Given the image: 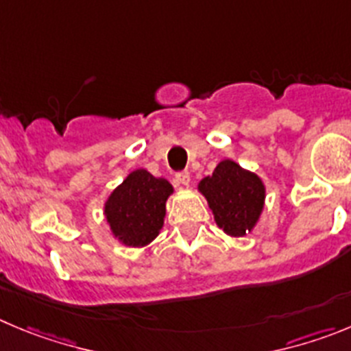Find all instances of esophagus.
Wrapping results in <instances>:
<instances>
[{
	"label": "esophagus",
	"mask_w": 351,
	"mask_h": 351,
	"mask_svg": "<svg viewBox=\"0 0 351 351\" xmlns=\"http://www.w3.org/2000/svg\"><path fill=\"white\" fill-rule=\"evenodd\" d=\"M175 178H176V183H178V185L186 186V185H189V183H191V173H189V171H180V173H176Z\"/></svg>",
	"instance_id": "34e87169"
}]
</instances>
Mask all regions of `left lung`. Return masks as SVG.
<instances>
[{"label": "left lung", "mask_w": 351, "mask_h": 351, "mask_svg": "<svg viewBox=\"0 0 351 351\" xmlns=\"http://www.w3.org/2000/svg\"><path fill=\"white\" fill-rule=\"evenodd\" d=\"M197 189L225 234L244 237L253 232L265 206V185L256 173L223 159L211 176L201 180Z\"/></svg>", "instance_id": "1"}]
</instances>
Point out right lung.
<instances>
[{
  "label": "right lung",
  "instance_id": "right-lung-1",
  "mask_svg": "<svg viewBox=\"0 0 351 351\" xmlns=\"http://www.w3.org/2000/svg\"><path fill=\"white\" fill-rule=\"evenodd\" d=\"M173 194L168 180L156 178L147 169H135L107 197V223L114 237L130 247H143L165 225L166 201Z\"/></svg>",
  "mask_w": 351,
  "mask_h": 351
}]
</instances>
